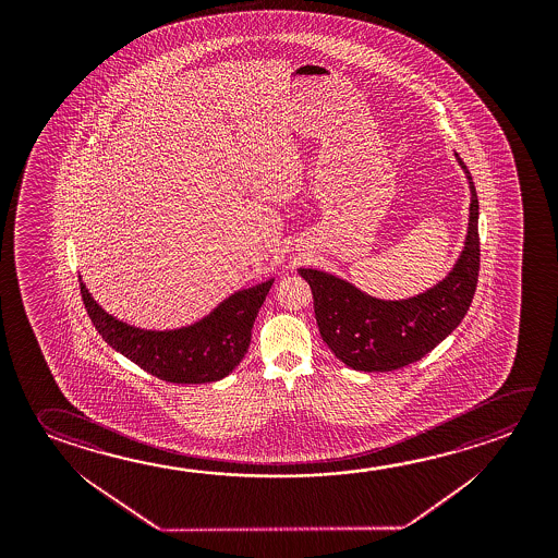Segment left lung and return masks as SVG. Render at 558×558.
Returning <instances> with one entry per match:
<instances>
[{
    "label": "left lung",
    "instance_id": "8db88e82",
    "mask_svg": "<svg viewBox=\"0 0 558 558\" xmlns=\"http://www.w3.org/2000/svg\"><path fill=\"white\" fill-rule=\"evenodd\" d=\"M457 161L471 186V211L465 247L444 282L412 300L381 302L335 276L313 268L298 270L310 283L320 337L348 367L393 372L409 366L438 347L465 317L481 268L478 198L466 165L459 156Z\"/></svg>",
    "mask_w": 558,
    "mask_h": 558
}]
</instances>
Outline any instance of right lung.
Here are the masks:
<instances>
[{
  "label": "right lung",
  "mask_w": 558,
  "mask_h": 558,
  "mask_svg": "<svg viewBox=\"0 0 558 558\" xmlns=\"http://www.w3.org/2000/svg\"><path fill=\"white\" fill-rule=\"evenodd\" d=\"M272 280L233 293L206 319L186 329L154 332L124 325L93 302L80 280L82 300L95 329L122 356L169 384L218 381L231 374L251 344V330Z\"/></svg>",
  "instance_id": "1"
}]
</instances>
